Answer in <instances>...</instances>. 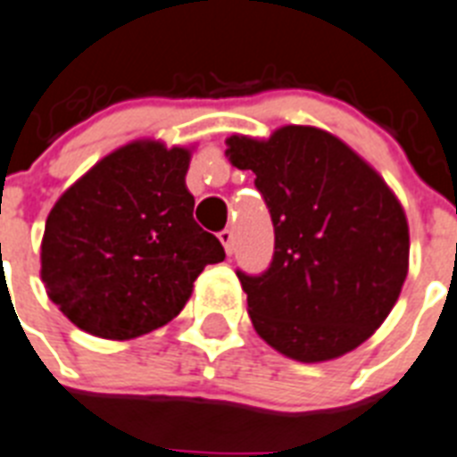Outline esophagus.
I'll return each mask as SVG.
<instances>
[{
    "label": "esophagus",
    "mask_w": 457,
    "mask_h": 457,
    "mask_svg": "<svg viewBox=\"0 0 457 457\" xmlns=\"http://www.w3.org/2000/svg\"><path fill=\"white\" fill-rule=\"evenodd\" d=\"M218 239L222 241V246H225V253H228V255L235 253V232H232V229L229 228L222 229L220 235H218Z\"/></svg>",
    "instance_id": "esophagus-1"
}]
</instances>
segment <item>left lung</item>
Returning <instances> with one entry per match:
<instances>
[{
	"label": "left lung",
	"mask_w": 457,
	"mask_h": 457,
	"mask_svg": "<svg viewBox=\"0 0 457 457\" xmlns=\"http://www.w3.org/2000/svg\"><path fill=\"white\" fill-rule=\"evenodd\" d=\"M274 225L260 274L237 270L253 328L300 362L353 351L386 320L409 267V228L381 176L344 141L287 125L267 141L229 137Z\"/></svg>",
	"instance_id": "obj_1"
}]
</instances>
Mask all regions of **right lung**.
Segmentation results:
<instances>
[{"mask_svg": "<svg viewBox=\"0 0 457 457\" xmlns=\"http://www.w3.org/2000/svg\"><path fill=\"white\" fill-rule=\"evenodd\" d=\"M190 153L134 141L69 187L46 220L41 278L95 337L132 339L170 323L225 248L193 218Z\"/></svg>", "mask_w": 457, "mask_h": 457, "instance_id": "1", "label": "right lung"}]
</instances>
